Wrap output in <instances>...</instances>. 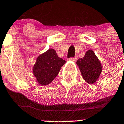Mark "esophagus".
Returning <instances> with one entry per match:
<instances>
[{
  "instance_id": "esophagus-1",
  "label": "esophagus",
  "mask_w": 124,
  "mask_h": 124,
  "mask_svg": "<svg viewBox=\"0 0 124 124\" xmlns=\"http://www.w3.org/2000/svg\"><path fill=\"white\" fill-rule=\"evenodd\" d=\"M77 57H77V56H74V57H71V60H73V61H74V62H75V61L77 60Z\"/></svg>"
}]
</instances>
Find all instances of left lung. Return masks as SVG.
I'll return each mask as SVG.
<instances>
[{
    "mask_svg": "<svg viewBox=\"0 0 124 124\" xmlns=\"http://www.w3.org/2000/svg\"><path fill=\"white\" fill-rule=\"evenodd\" d=\"M84 79L89 84H93L99 78L102 71L101 63L92 50L86 52L84 57L77 62Z\"/></svg>",
    "mask_w": 124,
    "mask_h": 124,
    "instance_id": "obj_1",
    "label": "left lung"
}]
</instances>
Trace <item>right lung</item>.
<instances>
[{"label": "right lung", "instance_id": "obj_1", "mask_svg": "<svg viewBox=\"0 0 124 124\" xmlns=\"http://www.w3.org/2000/svg\"><path fill=\"white\" fill-rule=\"evenodd\" d=\"M65 62L64 60L58 57L56 50L50 49L37 58L33 74L40 85H47L57 77Z\"/></svg>", "mask_w": 124, "mask_h": 124}]
</instances>
